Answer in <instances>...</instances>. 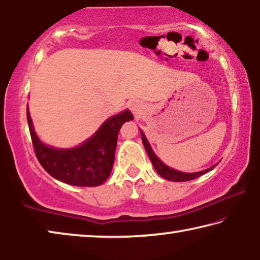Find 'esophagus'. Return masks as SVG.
Wrapping results in <instances>:
<instances>
[{
  "mask_svg": "<svg viewBox=\"0 0 260 260\" xmlns=\"http://www.w3.org/2000/svg\"><path fill=\"white\" fill-rule=\"evenodd\" d=\"M129 108H130L131 112L134 113V115H135L136 117L139 116L140 113H142V109H143L142 105H140L139 101H133V102H130Z\"/></svg>",
  "mask_w": 260,
  "mask_h": 260,
  "instance_id": "34e87169",
  "label": "esophagus"
}]
</instances>
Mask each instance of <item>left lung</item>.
<instances>
[{
	"label": "left lung",
	"instance_id": "left-lung-1",
	"mask_svg": "<svg viewBox=\"0 0 260 260\" xmlns=\"http://www.w3.org/2000/svg\"><path fill=\"white\" fill-rule=\"evenodd\" d=\"M139 131H140V135H142V140H143L144 147H145V150L147 152V155L151 160L153 167H154V169L156 170V173H158L161 177H164L165 180L173 181V182L191 181V180H194V178L204 175V174L207 173V172H210L211 169H213L215 166L218 165V164H216L214 166H212V167H210V168H207L205 170H202V172H197V173H183V172H180V170L170 168V167H168L167 165H165L162 161H161L158 158V156L155 155V153L153 152L150 143H148L145 134L143 133V130L139 129Z\"/></svg>",
	"mask_w": 260,
	"mask_h": 260
}]
</instances>
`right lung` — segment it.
Here are the masks:
<instances>
[{"label":"right lung","mask_w":260,"mask_h":260,"mask_svg":"<svg viewBox=\"0 0 260 260\" xmlns=\"http://www.w3.org/2000/svg\"><path fill=\"white\" fill-rule=\"evenodd\" d=\"M27 123L34 152L40 165L56 180L76 186L101 185L112 173L117 136L126 121L134 120L129 109L109 117L90 138L71 148L46 145L34 131L27 107Z\"/></svg>","instance_id":"obj_1"}]
</instances>
